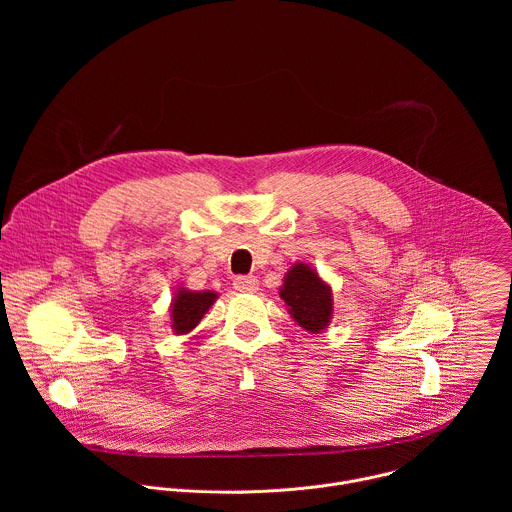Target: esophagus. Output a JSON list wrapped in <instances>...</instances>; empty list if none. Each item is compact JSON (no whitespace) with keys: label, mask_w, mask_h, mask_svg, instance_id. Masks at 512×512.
<instances>
[{"label":"esophagus","mask_w":512,"mask_h":512,"mask_svg":"<svg viewBox=\"0 0 512 512\" xmlns=\"http://www.w3.org/2000/svg\"><path fill=\"white\" fill-rule=\"evenodd\" d=\"M233 285L237 291H247V294H253V291H257V287H259V279L255 275H239V277H235Z\"/></svg>","instance_id":"obj_1"}]
</instances>
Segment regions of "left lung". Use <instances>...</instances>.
<instances>
[{
    "label": "left lung",
    "mask_w": 512,
    "mask_h": 512,
    "mask_svg": "<svg viewBox=\"0 0 512 512\" xmlns=\"http://www.w3.org/2000/svg\"><path fill=\"white\" fill-rule=\"evenodd\" d=\"M279 296L304 330L320 332L328 326L332 316L330 287L308 265L300 263L291 267L279 289Z\"/></svg>",
    "instance_id": "1"
}]
</instances>
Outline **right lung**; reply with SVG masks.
Wrapping results in <instances>:
<instances>
[{
	"instance_id": "right-lung-1",
	"label": "right lung",
	"mask_w": 512,
	"mask_h": 512,
	"mask_svg": "<svg viewBox=\"0 0 512 512\" xmlns=\"http://www.w3.org/2000/svg\"><path fill=\"white\" fill-rule=\"evenodd\" d=\"M216 296L212 291L182 289L172 304V326L178 334H186L202 320Z\"/></svg>"
}]
</instances>
